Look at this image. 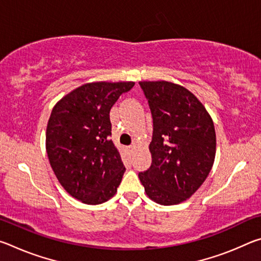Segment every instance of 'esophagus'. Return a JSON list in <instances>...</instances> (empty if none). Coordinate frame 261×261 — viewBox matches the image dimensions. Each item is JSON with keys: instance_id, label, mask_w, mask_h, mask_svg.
Masks as SVG:
<instances>
[{"instance_id": "obj_1", "label": "esophagus", "mask_w": 261, "mask_h": 261, "mask_svg": "<svg viewBox=\"0 0 261 261\" xmlns=\"http://www.w3.org/2000/svg\"><path fill=\"white\" fill-rule=\"evenodd\" d=\"M135 149H136V146H134V145H131V146H127L126 147V151L129 152V153H134Z\"/></svg>"}]
</instances>
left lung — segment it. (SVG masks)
I'll return each mask as SVG.
<instances>
[{
    "label": "left lung",
    "mask_w": 261,
    "mask_h": 261,
    "mask_svg": "<svg viewBox=\"0 0 261 261\" xmlns=\"http://www.w3.org/2000/svg\"><path fill=\"white\" fill-rule=\"evenodd\" d=\"M139 84L153 116L152 165L139 179L149 199L177 205L201 187L213 167L214 123L199 99L178 84Z\"/></svg>",
    "instance_id": "1"
}]
</instances>
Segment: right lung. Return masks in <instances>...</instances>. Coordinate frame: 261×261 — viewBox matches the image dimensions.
Instances as JSON below:
<instances>
[{"label":"right lung","instance_id":"add662e5","mask_svg":"<svg viewBox=\"0 0 261 261\" xmlns=\"http://www.w3.org/2000/svg\"><path fill=\"white\" fill-rule=\"evenodd\" d=\"M134 86V82L84 84L51 110L46 131L51 169L65 191L84 204H102L117 192L125 167L109 139V113Z\"/></svg>","mask_w":261,"mask_h":261}]
</instances>
